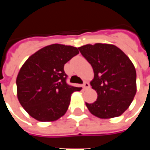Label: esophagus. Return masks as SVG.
Returning a JSON list of instances; mask_svg holds the SVG:
<instances>
[{"label": "esophagus", "instance_id": "1", "mask_svg": "<svg viewBox=\"0 0 150 150\" xmlns=\"http://www.w3.org/2000/svg\"><path fill=\"white\" fill-rule=\"evenodd\" d=\"M83 88H84V89H88V88H90V84H89V83H88V82H84V83H83Z\"/></svg>", "mask_w": 150, "mask_h": 150}]
</instances>
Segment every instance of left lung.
Here are the masks:
<instances>
[{"mask_svg":"<svg viewBox=\"0 0 150 150\" xmlns=\"http://www.w3.org/2000/svg\"><path fill=\"white\" fill-rule=\"evenodd\" d=\"M78 49L94 71L91 86L98 96L94 103H86L88 110L102 119L120 116L131 104L137 91V74L131 60L110 44H88Z\"/></svg>","mask_w":150,"mask_h":150,"instance_id":"8db88e82","label":"left lung"}]
</instances>
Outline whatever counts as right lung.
Masks as SVG:
<instances>
[{
    "label": "right lung",
    "mask_w": 150,
    "mask_h": 150,
    "mask_svg": "<svg viewBox=\"0 0 150 150\" xmlns=\"http://www.w3.org/2000/svg\"><path fill=\"white\" fill-rule=\"evenodd\" d=\"M79 54L78 48L50 45L31 55L17 77L18 100L30 116L39 121H53L68 108L71 95L81 88L67 83L64 64Z\"/></svg>",
    "instance_id": "add662e5"
}]
</instances>
